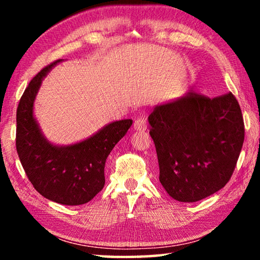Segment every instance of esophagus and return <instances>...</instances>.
<instances>
[{"label": "esophagus", "instance_id": "obj_1", "mask_svg": "<svg viewBox=\"0 0 260 260\" xmlns=\"http://www.w3.org/2000/svg\"><path fill=\"white\" fill-rule=\"evenodd\" d=\"M135 131H146L147 129V119L146 118H138L134 121Z\"/></svg>", "mask_w": 260, "mask_h": 260}]
</instances>
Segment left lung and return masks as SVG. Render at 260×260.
Returning <instances> with one entry per match:
<instances>
[{
  "label": "left lung",
  "mask_w": 260,
  "mask_h": 260,
  "mask_svg": "<svg viewBox=\"0 0 260 260\" xmlns=\"http://www.w3.org/2000/svg\"><path fill=\"white\" fill-rule=\"evenodd\" d=\"M159 181L179 202H197L226 186L244 142L240 104L231 91L210 99L193 91L157 105L148 118Z\"/></svg>",
  "instance_id": "obj_1"
}]
</instances>
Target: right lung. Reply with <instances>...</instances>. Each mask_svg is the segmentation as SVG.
<instances>
[{
	"label": "right lung",
	"mask_w": 260,
	"mask_h": 260,
	"mask_svg": "<svg viewBox=\"0 0 260 260\" xmlns=\"http://www.w3.org/2000/svg\"><path fill=\"white\" fill-rule=\"evenodd\" d=\"M59 61L42 69L21 96L17 108L16 148L25 173L38 192L56 203L81 205L102 190L107 158L133 120L113 121L72 146L58 147L47 141L33 116V103L43 77Z\"/></svg>",
	"instance_id": "right-lung-1"
}]
</instances>
